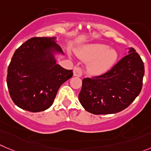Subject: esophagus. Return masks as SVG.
Returning <instances> with one entry per match:
<instances>
[{"mask_svg":"<svg viewBox=\"0 0 151 151\" xmlns=\"http://www.w3.org/2000/svg\"><path fill=\"white\" fill-rule=\"evenodd\" d=\"M83 74V70L82 68L80 67H75L74 71H73V75L77 77H81Z\"/></svg>","mask_w":151,"mask_h":151,"instance_id":"obj_1","label":"esophagus"}]
</instances>
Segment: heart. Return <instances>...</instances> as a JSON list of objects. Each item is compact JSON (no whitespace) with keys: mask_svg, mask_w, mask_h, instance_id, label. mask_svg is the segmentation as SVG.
I'll return each mask as SVG.
<instances>
[{"mask_svg":"<svg viewBox=\"0 0 151 151\" xmlns=\"http://www.w3.org/2000/svg\"><path fill=\"white\" fill-rule=\"evenodd\" d=\"M81 58L90 61L89 70L91 73L99 74L108 70L117 58V53L106 44H90L81 52Z\"/></svg>","mask_w":151,"mask_h":151,"instance_id":"obj_1","label":"heart"}]
</instances>
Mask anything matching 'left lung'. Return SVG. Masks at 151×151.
<instances>
[{
  "label": "left lung",
  "mask_w": 151,
  "mask_h": 151,
  "mask_svg": "<svg viewBox=\"0 0 151 151\" xmlns=\"http://www.w3.org/2000/svg\"><path fill=\"white\" fill-rule=\"evenodd\" d=\"M144 63L133 48L104 74L82 80L78 99L95 115L116 113L127 108L142 87Z\"/></svg>",
  "instance_id": "1"
}]
</instances>
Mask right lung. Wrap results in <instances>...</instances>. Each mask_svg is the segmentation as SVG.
Wrapping results in <instances>:
<instances>
[{
    "instance_id": "1",
    "label": "right lung",
    "mask_w": 151,
    "mask_h": 151,
    "mask_svg": "<svg viewBox=\"0 0 151 151\" xmlns=\"http://www.w3.org/2000/svg\"><path fill=\"white\" fill-rule=\"evenodd\" d=\"M55 52L64 54L55 37L32 38L15 52L6 82L12 101L20 108L33 113L48 109L61 84L73 76V70L56 64Z\"/></svg>"
}]
</instances>
